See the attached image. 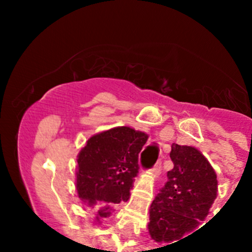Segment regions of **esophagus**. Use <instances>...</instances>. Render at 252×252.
<instances>
[{
	"label": "esophagus",
	"instance_id": "obj_1",
	"mask_svg": "<svg viewBox=\"0 0 252 252\" xmlns=\"http://www.w3.org/2000/svg\"><path fill=\"white\" fill-rule=\"evenodd\" d=\"M150 171H151V174H153L154 177H158V175L160 174V171H161V161H158Z\"/></svg>",
	"mask_w": 252,
	"mask_h": 252
}]
</instances>
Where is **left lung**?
Listing matches in <instances>:
<instances>
[{"instance_id":"1","label":"left lung","mask_w":252,"mask_h":252,"mask_svg":"<svg viewBox=\"0 0 252 252\" xmlns=\"http://www.w3.org/2000/svg\"><path fill=\"white\" fill-rule=\"evenodd\" d=\"M170 159L174 168L149 211V235L159 244L178 242L194 231L217 198V174L198 149L173 144Z\"/></svg>"}]
</instances>
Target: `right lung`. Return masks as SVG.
Wrapping results in <instances>:
<instances>
[{
    "instance_id": "right-lung-1",
    "label": "right lung",
    "mask_w": 252,
    "mask_h": 252,
    "mask_svg": "<svg viewBox=\"0 0 252 252\" xmlns=\"http://www.w3.org/2000/svg\"><path fill=\"white\" fill-rule=\"evenodd\" d=\"M148 139L142 131L119 126L93 135L79 151L75 188L84 206L95 209V222L130 198L139 173V154Z\"/></svg>"
}]
</instances>
